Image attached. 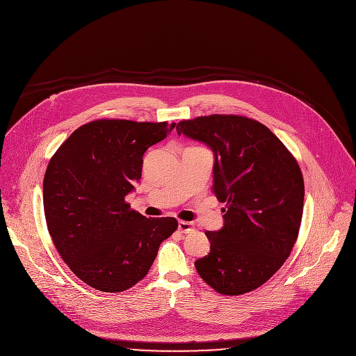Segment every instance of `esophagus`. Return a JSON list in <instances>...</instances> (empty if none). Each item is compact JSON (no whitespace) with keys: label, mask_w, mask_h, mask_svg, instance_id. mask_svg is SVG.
<instances>
[{"label":"esophagus","mask_w":356,"mask_h":356,"mask_svg":"<svg viewBox=\"0 0 356 356\" xmlns=\"http://www.w3.org/2000/svg\"><path fill=\"white\" fill-rule=\"evenodd\" d=\"M178 230L181 233H189L193 230V223L191 222H185V220H179L178 222Z\"/></svg>","instance_id":"esophagus-1"}]
</instances>
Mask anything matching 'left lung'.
Segmentation results:
<instances>
[{"mask_svg":"<svg viewBox=\"0 0 356 356\" xmlns=\"http://www.w3.org/2000/svg\"><path fill=\"white\" fill-rule=\"evenodd\" d=\"M177 131L211 149V191L226 203L223 227L204 233L210 252L196 259V270L218 293H248L283 265L298 240L300 167L265 124L245 116H199L181 120Z\"/></svg>","mask_w":356,"mask_h":356,"instance_id":"1","label":"left lung"}]
</instances>
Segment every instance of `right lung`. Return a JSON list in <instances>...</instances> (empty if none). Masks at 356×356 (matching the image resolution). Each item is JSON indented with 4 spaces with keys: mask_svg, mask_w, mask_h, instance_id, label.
I'll return each instance as SVG.
<instances>
[{
    "mask_svg": "<svg viewBox=\"0 0 356 356\" xmlns=\"http://www.w3.org/2000/svg\"><path fill=\"white\" fill-rule=\"evenodd\" d=\"M175 127L98 119L80 126L50 159L43 179L47 230L63 261L91 288L119 293L143 279L174 218L147 219L124 200L143 156Z\"/></svg>",
    "mask_w": 356,
    "mask_h": 356,
    "instance_id": "right-lung-1",
    "label": "right lung"
}]
</instances>
